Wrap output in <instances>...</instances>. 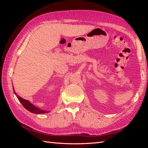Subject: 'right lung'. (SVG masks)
I'll return each instance as SVG.
<instances>
[{"mask_svg":"<svg viewBox=\"0 0 148 148\" xmlns=\"http://www.w3.org/2000/svg\"><path fill=\"white\" fill-rule=\"evenodd\" d=\"M12 88H13L14 93L16 95V96L17 97V98L19 100V101L21 103V104L27 110H28L29 111H30V112L35 113V114H44V113H47L49 112V111H45V110H42L38 108H37V107H36L35 106H34L32 103H30L29 100L24 99L22 98V97L18 95L17 93H16V92H15L13 86H12Z\"/></svg>","mask_w":148,"mask_h":148,"instance_id":"obj_1","label":"right lung"}]
</instances>
